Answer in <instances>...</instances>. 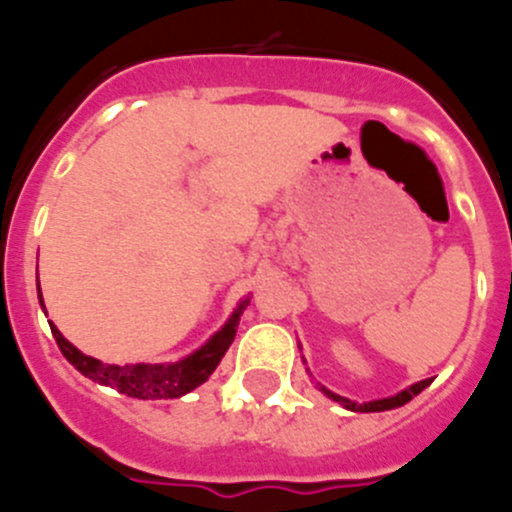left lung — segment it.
Wrapping results in <instances>:
<instances>
[{
    "label": "left lung",
    "mask_w": 512,
    "mask_h": 512,
    "mask_svg": "<svg viewBox=\"0 0 512 512\" xmlns=\"http://www.w3.org/2000/svg\"><path fill=\"white\" fill-rule=\"evenodd\" d=\"M430 383H433V378H426V381L413 383L411 388H406V391L396 393V396H391V398H381V401H371V403H351V401H346V398L336 396V393L326 391V388H323V391H326L328 396L333 398V401H338V403H343V406H346V408H351V411H358V413H378V411H391V408L406 406V403L411 401L413 396H418V393H421L423 388H428Z\"/></svg>",
    "instance_id": "8db88e82"
}]
</instances>
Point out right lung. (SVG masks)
<instances>
[{"label": "right lung", "instance_id": "add662e5", "mask_svg": "<svg viewBox=\"0 0 512 512\" xmlns=\"http://www.w3.org/2000/svg\"><path fill=\"white\" fill-rule=\"evenodd\" d=\"M39 301H42V291H39ZM249 306V298L239 303V308L234 311V316L224 323L216 336H211V341L206 346H201L199 351L186 356L179 363H136V366H111V363H101L96 358L84 356L79 348H74L67 338L59 333V328L54 323L52 326L54 338H57L59 351L64 353L69 363L77 368L79 373H84L86 378L96 383H104V386L116 388L119 393H126L131 398H141V401H159V398H179L184 393L194 391L196 386H201L204 381H209L211 373L216 371L219 361L224 358V353L229 351L231 341L236 336V328H239L241 313Z\"/></svg>", "mask_w": 512, "mask_h": 512}]
</instances>
